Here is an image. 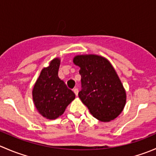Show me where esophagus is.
<instances>
[{
    "mask_svg": "<svg viewBox=\"0 0 156 156\" xmlns=\"http://www.w3.org/2000/svg\"><path fill=\"white\" fill-rule=\"evenodd\" d=\"M73 91H74V93H75V95L78 96V88H77V87L74 88Z\"/></svg>",
    "mask_w": 156,
    "mask_h": 156,
    "instance_id": "obj_1",
    "label": "esophagus"
}]
</instances>
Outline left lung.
Segmentation results:
<instances>
[{
    "instance_id": "left-lung-1",
    "label": "left lung",
    "mask_w": 156,
    "mask_h": 156,
    "mask_svg": "<svg viewBox=\"0 0 156 156\" xmlns=\"http://www.w3.org/2000/svg\"><path fill=\"white\" fill-rule=\"evenodd\" d=\"M73 62L81 68L78 97L91 115L101 122L118 117L125 107L126 93L111 63L97 55L77 56Z\"/></svg>"
}]
</instances>
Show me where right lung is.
Segmentation results:
<instances>
[{
	"instance_id": "add662e5",
	"label": "right lung",
	"mask_w": 156,
	"mask_h": 156,
	"mask_svg": "<svg viewBox=\"0 0 156 156\" xmlns=\"http://www.w3.org/2000/svg\"><path fill=\"white\" fill-rule=\"evenodd\" d=\"M59 64V59H53L48 67L42 69L33 88L34 105L40 114L48 119H55L63 114L75 97L73 91L58 76Z\"/></svg>"
}]
</instances>
